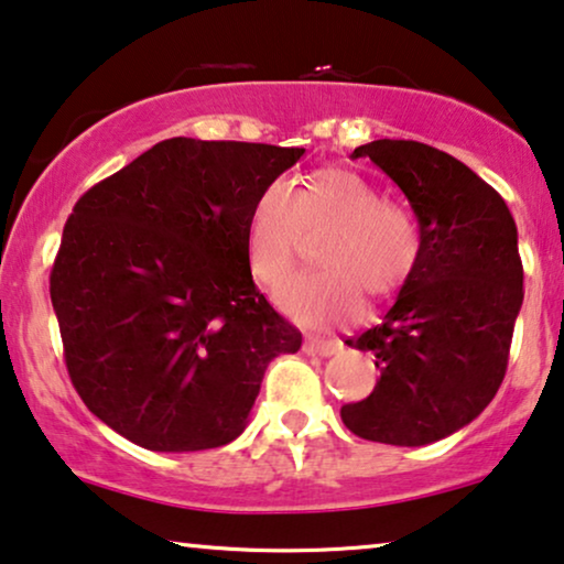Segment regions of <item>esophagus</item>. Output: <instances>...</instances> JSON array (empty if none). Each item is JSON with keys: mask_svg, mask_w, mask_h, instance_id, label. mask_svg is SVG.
I'll return each instance as SVG.
<instances>
[{"mask_svg": "<svg viewBox=\"0 0 564 564\" xmlns=\"http://www.w3.org/2000/svg\"><path fill=\"white\" fill-rule=\"evenodd\" d=\"M304 350L310 352V356H335V352L343 350V343L340 340H327V337H306L304 343Z\"/></svg>", "mask_w": 564, "mask_h": 564, "instance_id": "34e87169", "label": "esophagus"}]
</instances>
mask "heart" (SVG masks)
<instances>
[{
    "label": "heart",
    "mask_w": 564,
    "mask_h": 564,
    "mask_svg": "<svg viewBox=\"0 0 564 564\" xmlns=\"http://www.w3.org/2000/svg\"><path fill=\"white\" fill-rule=\"evenodd\" d=\"M329 231L319 245L314 275L291 281L281 310L306 327L345 325L360 317L364 296L389 302L408 286L423 258L415 212L387 200L379 185L345 167H319L291 193L270 183L247 219L245 245L252 275L281 289L296 265L302 239Z\"/></svg>",
    "instance_id": "1"
}]
</instances>
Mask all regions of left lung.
Returning <instances> with one entry per match:
<instances>
[{
    "instance_id": "8db88e82",
    "label": "left lung",
    "mask_w": 564,
    "mask_h": 564,
    "mask_svg": "<svg viewBox=\"0 0 564 564\" xmlns=\"http://www.w3.org/2000/svg\"><path fill=\"white\" fill-rule=\"evenodd\" d=\"M352 156L408 195L423 258L384 322L348 340L377 356L381 377L340 417L366 441L425 446L469 425L506 377L523 304L516 221L495 187L441 149L379 139Z\"/></svg>"
}]
</instances>
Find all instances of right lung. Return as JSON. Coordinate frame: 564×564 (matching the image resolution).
<instances>
[{
    "instance_id": "1",
    "label": "right lung",
    "mask_w": 564,
    "mask_h": 564,
    "mask_svg": "<svg viewBox=\"0 0 564 564\" xmlns=\"http://www.w3.org/2000/svg\"><path fill=\"white\" fill-rule=\"evenodd\" d=\"M304 149L160 141L89 187L66 219L51 302L89 412L149 452L245 431L262 373L302 333L254 286L250 208Z\"/></svg>"
}]
</instances>
